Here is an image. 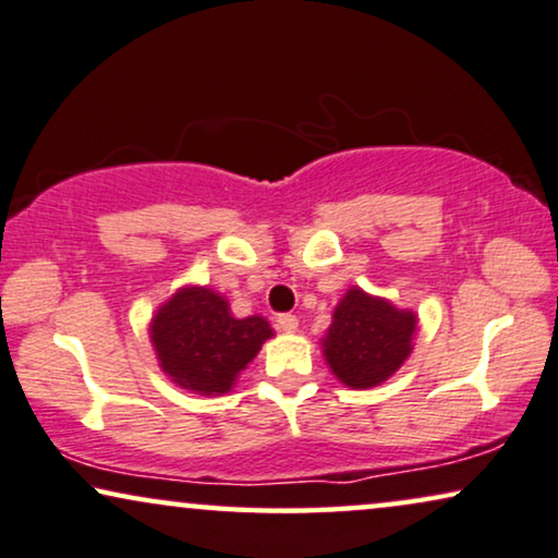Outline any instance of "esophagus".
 Masks as SVG:
<instances>
[{
	"label": "esophagus",
	"mask_w": 558,
	"mask_h": 558,
	"mask_svg": "<svg viewBox=\"0 0 558 558\" xmlns=\"http://www.w3.org/2000/svg\"><path fill=\"white\" fill-rule=\"evenodd\" d=\"M278 329L288 331V333L295 331V329H299V318H295L293 314H280L278 316Z\"/></svg>",
	"instance_id": "obj_1"
}]
</instances>
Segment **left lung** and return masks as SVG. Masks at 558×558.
<instances>
[{"label": "left lung", "mask_w": 558, "mask_h": 558, "mask_svg": "<svg viewBox=\"0 0 558 558\" xmlns=\"http://www.w3.org/2000/svg\"><path fill=\"white\" fill-rule=\"evenodd\" d=\"M418 316L390 301L349 288L324 339V356L331 373L347 388H375L398 373L413 349Z\"/></svg>", "instance_id": "1"}]
</instances>
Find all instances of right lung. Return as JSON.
<instances>
[{"instance_id": "1", "label": "right lung", "mask_w": 558, "mask_h": 558, "mask_svg": "<svg viewBox=\"0 0 558 558\" xmlns=\"http://www.w3.org/2000/svg\"><path fill=\"white\" fill-rule=\"evenodd\" d=\"M272 337L263 316L234 318L211 288H181L153 316L150 339L170 380L198 396L232 390L236 375Z\"/></svg>"}]
</instances>
